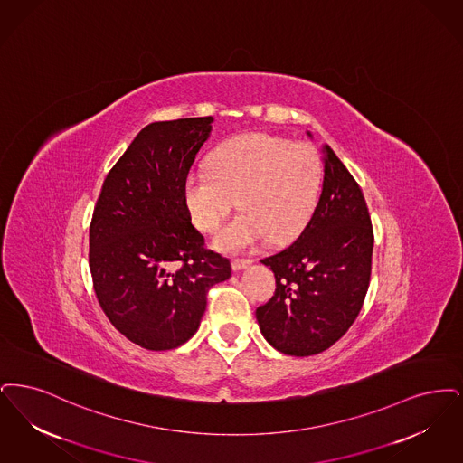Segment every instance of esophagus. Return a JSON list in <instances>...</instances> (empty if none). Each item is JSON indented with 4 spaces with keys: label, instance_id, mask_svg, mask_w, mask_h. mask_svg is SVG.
Returning <instances> with one entry per match:
<instances>
[{
    "label": "esophagus",
    "instance_id": "obj_1",
    "mask_svg": "<svg viewBox=\"0 0 463 463\" xmlns=\"http://www.w3.org/2000/svg\"><path fill=\"white\" fill-rule=\"evenodd\" d=\"M250 262H252V260H249V258H235V260H232V266H233L235 271H239V269L247 268Z\"/></svg>",
    "mask_w": 463,
    "mask_h": 463
}]
</instances>
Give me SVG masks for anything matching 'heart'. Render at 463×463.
Segmentation results:
<instances>
[{"mask_svg": "<svg viewBox=\"0 0 463 463\" xmlns=\"http://www.w3.org/2000/svg\"><path fill=\"white\" fill-rule=\"evenodd\" d=\"M323 161L309 141L249 133L226 141L211 169L184 181V203L194 224L214 232L239 199V213L216 233L222 250H245L262 241L288 243L311 222L320 201Z\"/></svg>", "mask_w": 463, "mask_h": 463, "instance_id": "heart-1", "label": "heart"}]
</instances>
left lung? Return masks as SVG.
<instances>
[{
  "label": "left lung",
  "mask_w": 463,
  "mask_h": 463,
  "mask_svg": "<svg viewBox=\"0 0 463 463\" xmlns=\"http://www.w3.org/2000/svg\"><path fill=\"white\" fill-rule=\"evenodd\" d=\"M373 228L362 188L325 146L322 194L301 235L261 260L277 288L256 309L262 335L290 356L318 354L341 339L362 311L372 275Z\"/></svg>",
  "instance_id": "left-lung-1"
}]
</instances>
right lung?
<instances>
[{
    "mask_svg": "<svg viewBox=\"0 0 463 463\" xmlns=\"http://www.w3.org/2000/svg\"><path fill=\"white\" fill-rule=\"evenodd\" d=\"M213 118L152 122L103 181L90 224V269L103 313L124 337L167 351L199 328L209 288L232 264L205 247L184 181Z\"/></svg>",
    "mask_w": 463,
    "mask_h": 463,
    "instance_id": "1",
    "label": "right lung"
}]
</instances>
